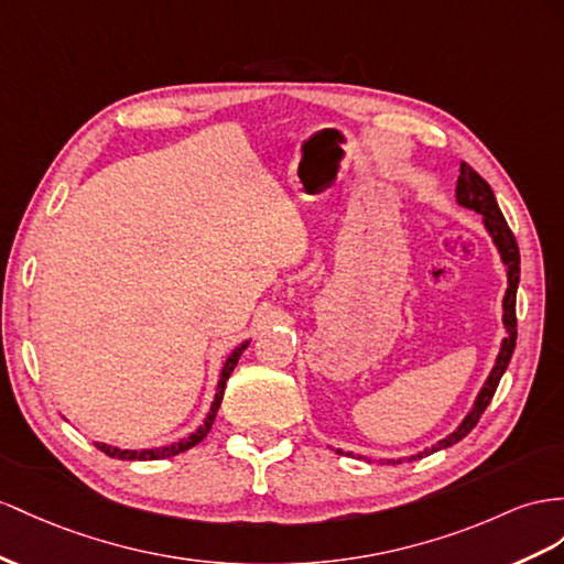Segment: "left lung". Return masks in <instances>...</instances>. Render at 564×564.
I'll use <instances>...</instances> for the list:
<instances>
[{
	"label": "left lung",
	"instance_id": "8db88e82",
	"mask_svg": "<svg viewBox=\"0 0 564 564\" xmlns=\"http://www.w3.org/2000/svg\"><path fill=\"white\" fill-rule=\"evenodd\" d=\"M455 197H457V205L459 207L481 214V221H484L486 234L490 236V240H494L496 250L500 254V262L505 264V273H508V288H505V297H502L505 338L500 343V352L496 357L494 369H490L488 379L484 381L479 395L474 398V405L467 412L465 420L459 422V426L453 433H447L445 438H441L438 443H433L431 447H424V451H420L416 455L398 457V459H379V462H386V465H400V462L420 459V457H426L431 453H438V451H443V447H451L457 441L465 438L467 433L476 426V422L481 420V414L488 408L490 398H494L496 388H498V383L502 379V373H505V369H508L510 359H512V352H514V343H517L514 300H517V285H519V248H517V240L512 236L508 221H505V216H502L498 202H496V195H494V191H490V185L465 162H462V166H459V176H457V185H455ZM336 453L352 457V453H343L340 447H338Z\"/></svg>",
	"mask_w": 564,
	"mask_h": 564
}]
</instances>
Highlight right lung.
<instances>
[{
	"label": "right lung",
	"mask_w": 564,
	"mask_h": 564,
	"mask_svg": "<svg viewBox=\"0 0 564 564\" xmlns=\"http://www.w3.org/2000/svg\"><path fill=\"white\" fill-rule=\"evenodd\" d=\"M248 345H250V340H242L240 345H236V350L226 357V362H224L221 373H219V383H216V393H214V400H212V408H209V412H207V416H205V422H202V424L191 433V436L178 438L176 443L162 445V447H142V451H121V447L107 445V443H95V445H97L99 451H102L105 455L117 457V459H164V457H173V455H178V453L191 451V447L197 445L202 438H207V433H209V429H212V424H214V420H216V412H219V408H221L224 391H226V381H228V377H230V371L236 369L238 359H240L242 350L248 348Z\"/></svg>",
	"instance_id": "1"
}]
</instances>
